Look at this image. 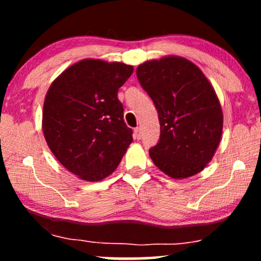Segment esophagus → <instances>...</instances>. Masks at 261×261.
<instances>
[{"mask_svg":"<svg viewBox=\"0 0 261 261\" xmlns=\"http://www.w3.org/2000/svg\"><path fill=\"white\" fill-rule=\"evenodd\" d=\"M134 138L138 139V140H140V139L142 138V132H141L140 127H137L134 129Z\"/></svg>","mask_w":261,"mask_h":261,"instance_id":"1","label":"esophagus"}]
</instances>
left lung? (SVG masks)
I'll return each instance as SVG.
<instances>
[{"label":"left lung","mask_w":261,"mask_h":261,"mask_svg":"<svg viewBox=\"0 0 261 261\" xmlns=\"http://www.w3.org/2000/svg\"><path fill=\"white\" fill-rule=\"evenodd\" d=\"M154 103L160 138L149 156L173 179L195 176L219 147L223 113L215 89L197 65L179 56L147 60L137 69Z\"/></svg>","instance_id":"left-lung-1"}]
</instances>
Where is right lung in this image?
<instances>
[{
	"label": "right lung",
	"mask_w": 261,
	"mask_h": 261,
	"mask_svg": "<svg viewBox=\"0 0 261 261\" xmlns=\"http://www.w3.org/2000/svg\"><path fill=\"white\" fill-rule=\"evenodd\" d=\"M133 71L124 63L83 59L48 88L42 109L45 140L59 163L80 179H105L133 141L117 98Z\"/></svg>",
	"instance_id": "right-lung-1"
}]
</instances>
